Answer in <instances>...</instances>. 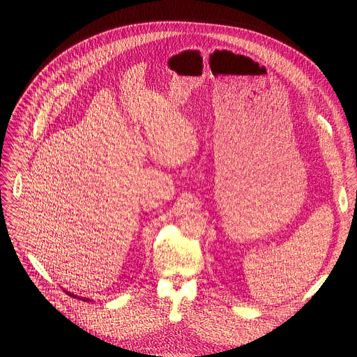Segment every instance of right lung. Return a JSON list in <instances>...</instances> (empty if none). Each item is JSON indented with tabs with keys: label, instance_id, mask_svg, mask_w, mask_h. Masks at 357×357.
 <instances>
[{
	"label": "right lung",
	"instance_id": "obj_1",
	"mask_svg": "<svg viewBox=\"0 0 357 357\" xmlns=\"http://www.w3.org/2000/svg\"><path fill=\"white\" fill-rule=\"evenodd\" d=\"M66 292V291H65ZM68 295H70V296H73V298H77V295H75V294H72V292H66ZM78 299H81V301H91V299L89 298H82V296H78Z\"/></svg>",
	"mask_w": 357,
	"mask_h": 357
}]
</instances>
